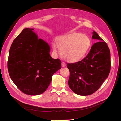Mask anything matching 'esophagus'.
Segmentation results:
<instances>
[{
    "label": "esophagus",
    "mask_w": 121,
    "mask_h": 121,
    "mask_svg": "<svg viewBox=\"0 0 121 121\" xmlns=\"http://www.w3.org/2000/svg\"><path fill=\"white\" fill-rule=\"evenodd\" d=\"M65 65H66V64H65V63H64V62H62V63H61V66H62V67H65Z\"/></svg>",
    "instance_id": "esophagus-1"
}]
</instances>
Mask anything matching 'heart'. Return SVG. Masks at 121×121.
I'll use <instances>...</instances> for the list:
<instances>
[{"mask_svg": "<svg viewBox=\"0 0 121 121\" xmlns=\"http://www.w3.org/2000/svg\"><path fill=\"white\" fill-rule=\"evenodd\" d=\"M62 56L65 60L77 61L85 56L91 46V41L88 36L80 33H72L60 36L57 40ZM53 51L58 52V47L52 44Z\"/></svg>", "mask_w": 121, "mask_h": 121, "instance_id": "b5f03b06", "label": "heart"}]
</instances>
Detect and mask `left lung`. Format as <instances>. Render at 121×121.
Wrapping results in <instances>:
<instances>
[{
	"mask_svg": "<svg viewBox=\"0 0 121 121\" xmlns=\"http://www.w3.org/2000/svg\"><path fill=\"white\" fill-rule=\"evenodd\" d=\"M92 34V38L99 41L91 47L87 56L77 63L67 64L70 73L69 86L74 93L81 96L97 91L111 70L110 50L96 32Z\"/></svg>",
	"mask_w": 121,
	"mask_h": 121,
	"instance_id": "left-lung-1",
	"label": "left lung"
}]
</instances>
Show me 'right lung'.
<instances>
[{
    "label": "right lung",
    "mask_w": 121,
    "mask_h": 121,
    "mask_svg": "<svg viewBox=\"0 0 121 121\" xmlns=\"http://www.w3.org/2000/svg\"><path fill=\"white\" fill-rule=\"evenodd\" d=\"M33 30L24 29L13 40L8 68L11 79L22 92L37 95L47 89L53 75L61 66L59 59L50 56L48 44L38 38Z\"/></svg>",
    "instance_id": "add662e5"
}]
</instances>
